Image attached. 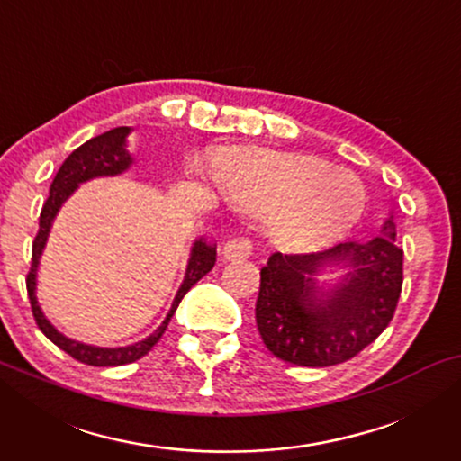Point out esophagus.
Listing matches in <instances>:
<instances>
[{
	"instance_id": "esophagus-1",
	"label": "esophagus",
	"mask_w": 461,
	"mask_h": 461,
	"mask_svg": "<svg viewBox=\"0 0 461 461\" xmlns=\"http://www.w3.org/2000/svg\"><path fill=\"white\" fill-rule=\"evenodd\" d=\"M254 251V241L248 237H230L229 241L224 243L222 254L226 260H245V258L251 256Z\"/></svg>"
}]
</instances>
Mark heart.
Segmentation results:
<instances>
[{"mask_svg":"<svg viewBox=\"0 0 461 461\" xmlns=\"http://www.w3.org/2000/svg\"><path fill=\"white\" fill-rule=\"evenodd\" d=\"M213 172L230 201L270 216L273 229L289 243L325 241L358 218L363 182L317 157L287 150L230 147L212 157Z\"/></svg>","mask_w":461,"mask_h":461,"instance_id":"b5f03b06","label":"heart"}]
</instances>
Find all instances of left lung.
Returning a JSON list of instances; mask_svg holds the SVG:
<instances>
[{
	"mask_svg": "<svg viewBox=\"0 0 461 461\" xmlns=\"http://www.w3.org/2000/svg\"><path fill=\"white\" fill-rule=\"evenodd\" d=\"M394 237L388 220L384 235L367 243L270 256L256 300V323L267 348L300 367H330L367 348L393 321L401 298L402 249ZM325 263H344L353 273L342 288L321 299L310 276Z\"/></svg>",
	"mask_w": 461,
	"mask_h": 461,
	"instance_id": "left-lung-1",
	"label": "left lung"
}]
</instances>
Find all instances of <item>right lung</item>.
Instances as JSON below:
<instances>
[{
	"label": "right lung",
	"mask_w": 461,
	"mask_h": 461,
	"mask_svg": "<svg viewBox=\"0 0 461 461\" xmlns=\"http://www.w3.org/2000/svg\"><path fill=\"white\" fill-rule=\"evenodd\" d=\"M130 134V128H115L111 131H104L86 144H81L79 149H75L71 155L67 157L65 163H62L59 172H56L52 186H50V197L43 203V210L40 213V230H37L35 241H33V254H31V268L27 275V294L31 302V311H33L35 323L43 331L50 342H54L60 350H65L67 355H71L75 361L92 365V367H117V365H128L134 363L144 355H149L150 348L159 342L163 333L167 330V323L172 321L176 308H178L180 300L185 298L188 289H191L194 283L210 273L216 264V248L210 243H205L203 239H199L194 243L191 260H188L186 276L185 283H182L180 292L176 294V300L172 304V311L163 321L159 330L150 333L147 339L142 342H136L131 346H123V348H98V346H87L81 342H75V339H68L67 336L56 330V327L50 323V321L43 317L40 304H37L35 298V270L37 262H40L41 249L46 245L50 226H52V220L59 212V207L65 203V199L71 194L77 185L81 182L98 178V176H117L125 172L131 166V157L125 149V138Z\"/></svg>",
	"instance_id": "1"
}]
</instances>
